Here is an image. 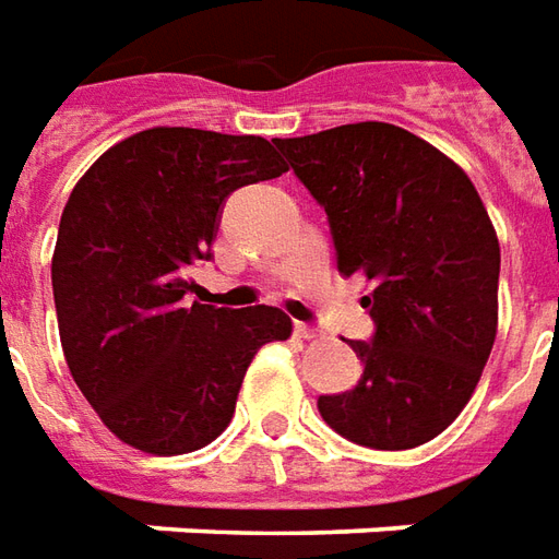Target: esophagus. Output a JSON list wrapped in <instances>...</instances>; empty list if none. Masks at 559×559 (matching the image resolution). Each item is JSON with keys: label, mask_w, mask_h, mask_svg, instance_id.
<instances>
[{"label": "esophagus", "mask_w": 559, "mask_h": 559, "mask_svg": "<svg viewBox=\"0 0 559 559\" xmlns=\"http://www.w3.org/2000/svg\"><path fill=\"white\" fill-rule=\"evenodd\" d=\"M295 334H298L300 340H316V336H322V331H319V328H310V324L298 322L295 324Z\"/></svg>", "instance_id": "esophagus-1"}]
</instances>
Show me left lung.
<instances>
[{"label": "left lung", "mask_w": 559, "mask_h": 559, "mask_svg": "<svg viewBox=\"0 0 559 559\" xmlns=\"http://www.w3.org/2000/svg\"><path fill=\"white\" fill-rule=\"evenodd\" d=\"M328 213L340 273L373 292L358 385L319 397L340 437L382 451L439 437L473 397L497 336L500 243L473 180L391 122L276 138Z\"/></svg>", "instance_id": "8db88e82"}]
</instances>
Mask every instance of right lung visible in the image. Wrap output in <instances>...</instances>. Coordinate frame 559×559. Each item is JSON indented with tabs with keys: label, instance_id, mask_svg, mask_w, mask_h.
I'll return each mask as SVG.
<instances>
[{
	"label": "right lung",
	"instance_id": "right-lung-1",
	"mask_svg": "<svg viewBox=\"0 0 559 559\" xmlns=\"http://www.w3.org/2000/svg\"><path fill=\"white\" fill-rule=\"evenodd\" d=\"M286 171L255 134L159 126L110 146L71 189L50 267L59 340L83 397L126 445L204 449L231 421L255 352L292 334L276 307L186 300L225 198Z\"/></svg>",
	"mask_w": 559,
	"mask_h": 559
}]
</instances>
